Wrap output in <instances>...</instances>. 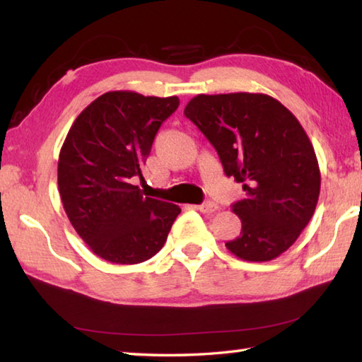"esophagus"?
Returning <instances> with one entry per match:
<instances>
[{
  "label": "esophagus",
  "instance_id": "obj_1",
  "mask_svg": "<svg viewBox=\"0 0 362 362\" xmlns=\"http://www.w3.org/2000/svg\"><path fill=\"white\" fill-rule=\"evenodd\" d=\"M196 209H198L199 212H203V214H214L216 211H218V206L216 203H212V201H206V203L199 204L198 207H196Z\"/></svg>",
  "mask_w": 362,
  "mask_h": 362
}]
</instances>
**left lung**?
Here are the masks:
<instances>
[{"mask_svg":"<svg viewBox=\"0 0 362 362\" xmlns=\"http://www.w3.org/2000/svg\"><path fill=\"white\" fill-rule=\"evenodd\" d=\"M183 113L216 148L225 175L246 192L231 206L241 233L225 246L247 262L276 259L308 225L320 198V166L302 124L265 94H201Z\"/></svg>","mask_w":362,"mask_h":362,"instance_id":"left-lung-1","label":"left lung"}]
</instances>
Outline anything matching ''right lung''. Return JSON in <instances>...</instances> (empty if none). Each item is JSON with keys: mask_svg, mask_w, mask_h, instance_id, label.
Listing matches in <instances>:
<instances>
[{"mask_svg": "<svg viewBox=\"0 0 362 362\" xmlns=\"http://www.w3.org/2000/svg\"><path fill=\"white\" fill-rule=\"evenodd\" d=\"M179 97L105 93L70 127L59 156L57 182L73 228L100 259L134 265L158 254L180 207L144 196L132 185Z\"/></svg>", "mask_w": 362, "mask_h": 362, "instance_id": "obj_1", "label": "right lung"}]
</instances>
